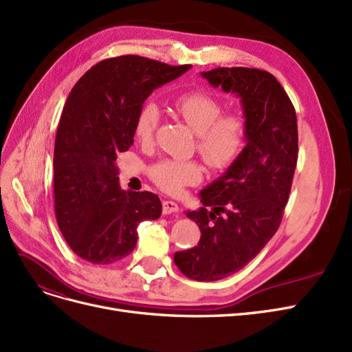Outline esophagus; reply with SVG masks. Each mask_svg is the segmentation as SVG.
<instances>
[{
	"label": "esophagus",
	"mask_w": 352,
	"mask_h": 352,
	"mask_svg": "<svg viewBox=\"0 0 352 352\" xmlns=\"http://www.w3.org/2000/svg\"><path fill=\"white\" fill-rule=\"evenodd\" d=\"M162 212L164 214H171V213H178L179 208L175 201L173 200H165L162 201Z\"/></svg>",
	"instance_id": "obj_1"
}]
</instances>
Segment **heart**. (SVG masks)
<instances>
[{
  "mask_svg": "<svg viewBox=\"0 0 352 352\" xmlns=\"http://www.w3.org/2000/svg\"><path fill=\"white\" fill-rule=\"evenodd\" d=\"M177 114L197 134V149L213 169L230 166L245 144V120L240 114H222L221 100L206 92H190L174 102ZM160 122V108L149 100L135 118L134 134L142 143H149ZM151 177L164 191L178 195L186 186L201 178V168L195 161L164 160L151 169Z\"/></svg>",
  "mask_w": 352,
  "mask_h": 352,
  "instance_id": "heart-1",
  "label": "heart"
}]
</instances>
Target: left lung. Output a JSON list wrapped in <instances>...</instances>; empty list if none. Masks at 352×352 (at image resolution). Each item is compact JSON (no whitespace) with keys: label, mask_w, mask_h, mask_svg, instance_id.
Wrapping results in <instances>:
<instances>
[{"label":"left lung","mask_w":352,"mask_h":352,"mask_svg":"<svg viewBox=\"0 0 352 352\" xmlns=\"http://www.w3.org/2000/svg\"><path fill=\"white\" fill-rule=\"evenodd\" d=\"M201 77L240 98L247 127L241 153L200 191L203 208L187 212L200 228L199 244L174 256L187 278L210 282L243 269L278 231L297 166L298 130L292 102L270 73L222 67Z\"/></svg>","instance_id":"8db88e82"}]
</instances>
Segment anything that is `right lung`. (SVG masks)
Masks as SVG:
<instances>
[{"label": "right lung", "mask_w": 352, "mask_h": 352, "mask_svg": "<svg viewBox=\"0 0 352 352\" xmlns=\"http://www.w3.org/2000/svg\"><path fill=\"white\" fill-rule=\"evenodd\" d=\"M190 67L116 56L87 70L67 98L54 149L55 217L67 244L86 262L109 265L129 256L139 223L161 217L153 192L121 190L116 161L133 144L147 96Z\"/></svg>", "instance_id": "obj_1"}]
</instances>
